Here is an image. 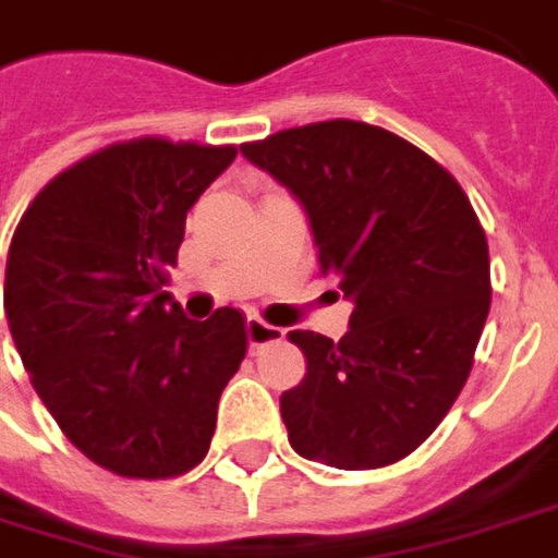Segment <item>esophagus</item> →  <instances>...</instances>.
Segmentation results:
<instances>
[{
	"label": "esophagus",
	"instance_id": "esophagus-1",
	"mask_svg": "<svg viewBox=\"0 0 558 558\" xmlns=\"http://www.w3.org/2000/svg\"><path fill=\"white\" fill-rule=\"evenodd\" d=\"M280 335H283V329L271 326V323H266V319L247 317V341H251V347H259V344H266V341H275V338H280Z\"/></svg>",
	"mask_w": 558,
	"mask_h": 558
}]
</instances>
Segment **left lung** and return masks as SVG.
Here are the masks:
<instances>
[{"label":"left lung","mask_w":558,"mask_h":558,"mask_svg":"<svg viewBox=\"0 0 558 558\" xmlns=\"http://www.w3.org/2000/svg\"><path fill=\"white\" fill-rule=\"evenodd\" d=\"M302 202L319 271L353 302L335 344L290 332L307 374L280 396L292 450L332 469L414 453L469 380L489 314V247L450 171L380 126L323 120L241 144Z\"/></svg>","instance_id":"obj_1"}]
</instances>
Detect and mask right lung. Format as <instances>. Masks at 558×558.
Wrapping results in <instances>:
<instances>
[{
    "label": "right lung",
    "mask_w": 558,
    "mask_h": 558,
    "mask_svg": "<svg viewBox=\"0 0 558 558\" xmlns=\"http://www.w3.org/2000/svg\"><path fill=\"white\" fill-rule=\"evenodd\" d=\"M235 154L150 135L111 144L60 171L14 229L5 317L23 368L62 435L120 477L196 469L247 353L241 311L196 323L162 290L186 211Z\"/></svg>",
    "instance_id": "obj_1"
}]
</instances>
